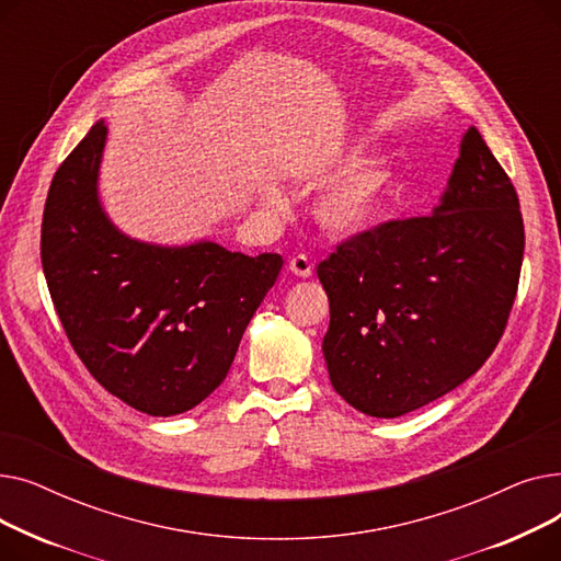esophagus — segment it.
<instances>
[{"label":"esophagus","instance_id":"esophagus-1","mask_svg":"<svg viewBox=\"0 0 561 561\" xmlns=\"http://www.w3.org/2000/svg\"><path fill=\"white\" fill-rule=\"evenodd\" d=\"M288 271L296 277H311L313 273V263L309 261L307 254H296L288 261Z\"/></svg>","mask_w":561,"mask_h":561}]
</instances>
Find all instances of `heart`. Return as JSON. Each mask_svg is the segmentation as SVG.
<instances>
[{
	"label": "heart",
	"mask_w": 561,
	"mask_h": 561,
	"mask_svg": "<svg viewBox=\"0 0 561 561\" xmlns=\"http://www.w3.org/2000/svg\"><path fill=\"white\" fill-rule=\"evenodd\" d=\"M391 182L393 172L381 161L352 168L318 197V222L336 236H357L370 229L381 214Z\"/></svg>",
	"instance_id": "b5f03b06"
}]
</instances>
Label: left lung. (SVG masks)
Returning <instances> with one entry per match:
<instances>
[{
	"instance_id": "1",
	"label": "left lung",
	"mask_w": 561,
	"mask_h": 561,
	"mask_svg": "<svg viewBox=\"0 0 561 561\" xmlns=\"http://www.w3.org/2000/svg\"><path fill=\"white\" fill-rule=\"evenodd\" d=\"M523 250L516 188L470 127L432 216L381 222L318 263L334 391L396 419L457 389L507 328Z\"/></svg>"
}]
</instances>
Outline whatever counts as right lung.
Here are the masks:
<instances>
[{"mask_svg": "<svg viewBox=\"0 0 561 561\" xmlns=\"http://www.w3.org/2000/svg\"><path fill=\"white\" fill-rule=\"evenodd\" d=\"M104 142L100 121L54 174L43 273L88 373L142 414L174 416L222 385L284 261L211 241L161 248L121 233L98 197Z\"/></svg>", "mask_w": 561, "mask_h": 561, "instance_id": "right-lung-1", "label": "right lung"}]
</instances>
